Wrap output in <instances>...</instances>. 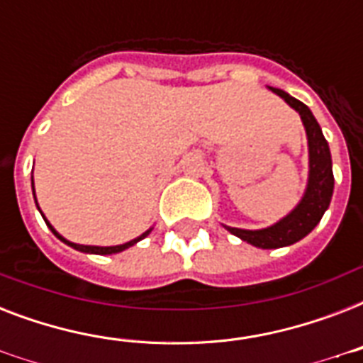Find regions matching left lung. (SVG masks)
Segmentation results:
<instances>
[{
    "label": "left lung",
    "mask_w": 363,
    "mask_h": 363,
    "mask_svg": "<svg viewBox=\"0 0 363 363\" xmlns=\"http://www.w3.org/2000/svg\"><path fill=\"white\" fill-rule=\"evenodd\" d=\"M271 90L277 96H281L290 107L298 111L303 121L307 139H309V184H307L303 199L299 201L298 207L290 215L284 216L281 222H277L275 226L265 228V230H254V232L226 226L228 232L258 248L288 247V245H294L299 239H303L320 222L322 215L326 213L328 205L332 201L333 194L332 154H330L328 141L322 135L316 118L313 116L309 107L301 104L299 99L292 98L290 94L279 90V88H271Z\"/></svg>",
    "instance_id": "obj_1"
}]
</instances>
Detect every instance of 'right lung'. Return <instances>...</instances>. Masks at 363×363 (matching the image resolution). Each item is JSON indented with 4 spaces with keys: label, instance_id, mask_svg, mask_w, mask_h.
I'll use <instances>...</instances> for the list:
<instances>
[{
    "label": "right lung",
    "instance_id": "obj_1",
    "mask_svg": "<svg viewBox=\"0 0 363 363\" xmlns=\"http://www.w3.org/2000/svg\"><path fill=\"white\" fill-rule=\"evenodd\" d=\"M33 198H35V192H33ZM37 209H39V207H37ZM41 215H43V213H41ZM43 218H45V216H43ZM45 222H47V226L50 228V230H52V233H54V235H56V238L60 239V241H64L65 245H69V247H73V248H75V250H81V252H90V254H116V252H122V250H125V248H130L131 245H135L137 241H141V239H145L148 235V233H150V230H148V232H145V233H143V235H139V238H137V239H133V241H128V242H124V245H116V247H88V245H77V242L67 241V239L62 238V235H60V233L56 232V230H54V228L50 226V224H48L47 218H45Z\"/></svg>",
    "mask_w": 363,
    "mask_h": 363
}]
</instances>
